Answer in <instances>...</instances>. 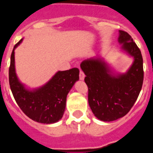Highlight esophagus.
Returning a JSON list of instances; mask_svg holds the SVG:
<instances>
[{
  "label": "esophagus",
  "instance_id": "34e87169",
  "mask_svg": "<svg viewBox=\"0 0 153 153\" xmlns=\"http://www.w3.org/2000/svg\"><path fill=\"white\" fill-rule=\"evenodd\" d=\"M84 78H85V74H83V72L82 71V70H80V71H79V79H80V80H83Z\"/></svg>",
  "mask_w": 153,
  "mask_h": 153
}]
</instances>
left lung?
Here are the masks:
<instances>
[{
    "label": "left lung",
    "mask_w": 153,
    "mask_h": 153,
    "mask_svg": "<svg viewBox=\"0 0 153 153\" xmlns=\"http://www.w3.org/2000/svg\"><path fill=\"white\" fill-rule=\"evenodd\" d=\"M121 50L133 61L123 74H115L101 56L86 59L80 63L88 86V102L98 120L111 122L123 117L134 105L143 83L141 51L130 35L119 30Z\"/></svg>",
    "instance_id": "obj_1"
}]
</instances>
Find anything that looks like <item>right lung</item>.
<instances>
[{
    "label": "right lung",
    "mask_w": 153,
    "mask_h": 153,
    "mask_svg": "<svg viewBox=\"0 0 153 153\" xmlns=\"http://www.w3.org/2000/svg\"><path fill=\"white\" fill-rule=\"evenodd\" d=\"M22 41L21 39L14 46L10 56L9 83L13 97L21 110L33 121L44 124L58 122L64 113L67 94L79 80V69L57 71L43 86L28 88L18 79L15 70L14 51Z\"/></svg>",
    "instance_id": "add662e5"
}]
</instances>
